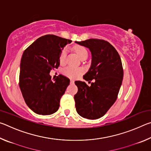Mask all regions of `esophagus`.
<instances>
[{"label":"esophagus","instance_id":"esophagus-1","mask_svg":"<svg viewBox=\"0 0 151 151\" xmlns=\"http://www.w3.org/2000/svg\"><path fill=\"white\" fill-rule=\"evenodd\" d=\"M74 83H75V81H74L73 79H70V83L71 84H73Z\"/></svg>","mask_w":151,"mask_h":151}]
</instances>
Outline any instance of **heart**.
Masks as SVG:
<instances>
[{"mask_svg":"<svg viewBox=\"0 0 151 151\" xmlns=\"http://www.w3.org/2000/svg\"><path fill=\"white\" fill-rule=\"evenodd\" d=\"M75 50L76 53L77 54L78 57L80 58L84 57V56L88 55L87 50H86L85 48H84L83 47H76L75 48ZM66 56V50H63L60 53V58H59L60 63L61 64H63L65 63ZM64 73H65V75L68 76V77L75 78L78 77V76L83 73V69H81V68H74V67L69 66V67H67L65 68V70H64Z\"/></svg>","mask_w":151,"mask_h":151,"instance_id":"1","label":"heart"}]
</instances>
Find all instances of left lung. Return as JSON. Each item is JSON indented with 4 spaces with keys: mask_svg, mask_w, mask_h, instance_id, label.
Returning <instances> with one entry per match:
<instances>
[{
    "mask_svg": "<svg viewBox=\"0 0 151 151\" xmlns=\"http://www.w3.org/2000/svg\"><path fill=\"white\" fill-rule=\"evenodd\" d=\"M75 43L91 51V67L83 78L91 83L75 81L78 92L74 99L76 112L88 119H97L104 116L117 99L123 78L121 57L109 42L104 40L91 39Z\"/></svg>",
    "mask_w": 151,
    "mask_h": 151,
    "instance_id": "8db88e82",
    "label": "left lung"
}]
</instances>
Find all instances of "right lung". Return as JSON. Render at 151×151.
I'll list each match as a JSON object with an SVG mask.
<instances>
[{"label":"right lung","mask_w":151,"mask_h":151,"mask_svg":"<svg viewBox=\"0 0 151 151\" xmlns=\"http://www.w3.org/2000/svg\"><path fill=\"white\" fill-rule=\"evenodd\" d=\"M72 40L47 35L39 38L22 54L20 65L19 86L27 106L41 115L58 111L60 100L70 80L60 75L51 80L52 68L60 65L64 47Z\"/></svg>","instance_id":"right-lung-1"}]
</instances>
